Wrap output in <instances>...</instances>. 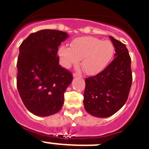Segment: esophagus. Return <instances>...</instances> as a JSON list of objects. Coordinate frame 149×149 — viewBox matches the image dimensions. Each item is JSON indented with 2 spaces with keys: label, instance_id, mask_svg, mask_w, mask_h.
Listing matches in <instances>:
<instances>
[{
  "label": "esophagus",
  "instance_id": "esophagus-1",
  "mask_svg": "<svg viewBox=\"0 0 149 149\" xmlns=\"http://www.w3.org/2000/svg\"><path fill=\"white\" fill-rule=\"evenodd\" d=\"M73 77H82L83 76L81 75V74H77V73H74L73 74Z\"/></svg>",
  "mask_w": 149,
  "mask_h": 149
}]
</instances>
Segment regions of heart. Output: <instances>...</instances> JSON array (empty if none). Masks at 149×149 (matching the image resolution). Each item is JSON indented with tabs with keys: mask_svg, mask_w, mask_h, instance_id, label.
<instances>
[{
	"mask_svg": "<svg viewBox=\"0 0 149 149\" xmlns=\"http://www.w3.org/2000/svg\"><path fill=\"white\" fill-rule=\"evenodd\" d=\"M115 48L110 41H103L95 37H81L73 41L70 48L63 46L59 54L63 65L69 68L81 65L87 74L95 75L104 69L113 57Z\"/></svg>",
	"mask_w": 149,
	"mask_h": 149,
	"instance_id": "heart-1",
	"label": "heart"
}]
</instances>
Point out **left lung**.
I'll use <instances>...</instances> for the list:
<instances>
[{"instance_id": "1", "label": "left lung", "mask_w": 149, "mask_h": 149, "mask_svg": "<svg viewBox=\"0 0 149 149\" xmlns=\"http://www.w3.org/2000/svg\"><path fill=\"white\" fill-rule=\"evenodd\" d=\"M115 47V58L102 72L85 79V110L91 115L106 118L122 108L132 84L131 59L126 45L110 36Z\"/></svg>"}]
</instances>
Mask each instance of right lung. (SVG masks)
<instances>
[{
    "label": "right lung",
    "mask_w": 149,
    "mask_h": 149,
    "mask_svg": "<svg viewBox=\"0 0 149 149\" xmlns=\"http://www.w3.org/2000/svg\"><path fill=\"white\" fill-rule=\"evenodd\" d=\"M68 33L42 30L30 34L19 47L17 88L24 106L33 114L48 116L61 110L72 74L59 65L58 47Z\"/></svg>",
    "instance_id": "right-lung-1"
}]
</instances>
